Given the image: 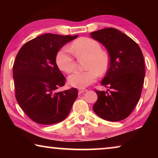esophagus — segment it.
Returning a JSON list of instances; mask_svg holds the SVG:
<instances>
[{"label":"esophagus","mask_w":158,"mask_h":158,"mask_svg":"<svg viewBox=\"0 0 158 158\" xmlns=\"http://www.w3.org/2000/svg\"><path fill=\"white\" fill-rule=\"evenodd\" d=\"M87 89H85V88H79L78 91H79V94H83V93H85L87 91Z\"/></svg>","instance_id":"1"}]
</instances>
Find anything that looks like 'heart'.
<instances>
[{
    "label": "heart",
    "instance_id": "b5f03b06",
    "mask_svg": "<svg viewBox=\"0 0 158 158\" xmlns=\"http://www.w3.org/2000/svg\"><path fill=\"white\" fill-rule=\"evenodd\" d=\"M70 48L77 58L87 57L85 64L87 70L75 71L70 75L68 77L70 85L78 88L87 87L96 81L98 75H104L109 70V55L101 50V44L96 40L81 37L73 43ZM71 51L68 47H64L56 55L57 65L66 73H72L76 68V62Z\"/></svg>",
    "mask_w": 158,
    "mask_h": 158
}]
</instances>
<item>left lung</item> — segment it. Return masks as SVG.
I'll list each match as a JSON object with an SVG mask.
<instances>
[{
  "label": "left lung",
  "instance_id": "8db88e82",
  "mask_svg": "<svg viewBox=\"0 0 158 158\" xmlns=\"http://www.w3.org/2000/svg\"><path fill=\"white\" fill-rule=\"evenodd\" d=\"M90 34L109 52V68L101 83L111 89L96 90L98 100L93 109L103 119L122 121L130 115L141 96L145 75L143 54L135 41L114 28Z\"/></svg>",
  "mask_w": 158,
  "mask_h": 158
}]
</instances>
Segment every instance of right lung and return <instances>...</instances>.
<instances>
[{
    "label": "right lung",
    "mask_w": 158,
    "mask_h": 158,
    "mask_svg": "<svg viewBox=\"0 0 158 158\" xmlns=\"http://www.w3.org/2000/svg\"><path fill=\"white\" fill-rule=\"evenodd\" d=\"M45 34L21 47L13 66L15 96L25 114L34 122L50 125L68 116L77 97L73 88L57 92L64 85L65 77L56 63L58 51L77 38Z\"/></svg>",
    "instance_id": "obj_1"
}]
</instances>
